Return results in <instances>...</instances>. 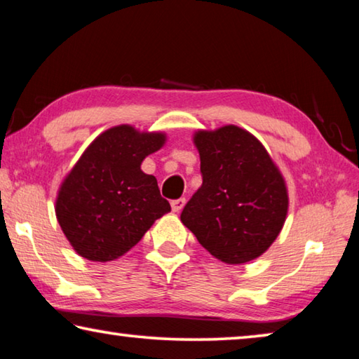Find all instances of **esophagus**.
Instances as JSON below:
<instances>
[{
	"instance_id": "esophagus-1",
	"label": "esophagus",
	"mask_w": 359,
	"mask_h": 359,
	"mask_svg": "<svg viewBox=\"0 0 359 359\" xmlns=\"http://www.w3.org/2000/svg\"><path fill=\"white\" fill-rule=\"evenodd\" d=\"M185 198H180V199H174V201L171 203V208H172V210L174 212H180L182 209H184V205H185Z\"/></svg>"
}]
</instances>
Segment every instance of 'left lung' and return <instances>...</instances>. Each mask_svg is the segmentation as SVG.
I'll use <instances>...</instances> for the list:
<instances>
[{
	"label": "left lung",
	"mask_w": 359,
	"mask_h": 359,
	"mask_svg": "<svg viewBox=\"0 0 359 359\" xmlns=\"http://www.w3.org/2000/svg\"><path fill=\"white\" fill-rule=\"evenodd\" d=\"M203 185L180 220L212 257L226 264L258 258L283 228L288 190L264 145L236 125L199 130Z\"/></svg>",
	"instance_id": "1"
}]
</instances>
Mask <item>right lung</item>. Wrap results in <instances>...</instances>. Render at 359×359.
<instances>
[{
  "label": "right lung",
  "mask_w": 359,
  "mask_h": 359,
  "mask_svg": "<svg viewBox=\"0 0 359 359\" xmlns=\"http://www.w3.org/2000/svg\"><path fill=\"white\" fill-rule=\"evenodd\" d=\"M165 142V133L118 125L85 149L55 201L57 220L76 253L100 263L117 259L171 212L156 179L141 169Z\"/></svg>",
  "instance_id": "1"
}]
</instances>
